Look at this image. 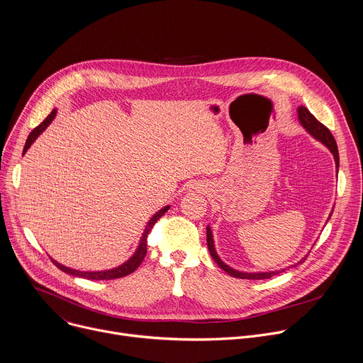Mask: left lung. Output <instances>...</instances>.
<instances>
[{
  "label": "left lung",
  "mask_w": 363,
  "mask_h": 363,
  "mask_svg": "<svg viewBox=\"0 0 363 363\" xmlns=\"http://www.w3.org/2000/svg\"><path fill=\"white\" fill-rule=\"evenodd\" d=\"M297 119H298L301 128H303L310 136L315 138L318 142H320L322 145H325V146L330 150V153L333 155L335 165H336V174H337V172H339V150H337L336 140H335V138L332 136L330 130H329L326 126H323V125H322L312 113H310L304 106H298V108H297ZM332 213H333V210L330 211L328 221L330 220ZM328 221H326V223H328ZM206 245H208L210 254H211V257L214 258V262H216L225 273H228L230 276L237 277V279L263 280V279H270V277H273V276H276V274H279V273H281V272L286 270V269H280V270H273V272H240V270L233 269L231 266H228L227 263H224V262L221 260V257L218 255V252H217V250H216L214 235H213V230H211L210 224H208V227H206ZM304 257H307V255H304ZM304 257L301 258L300 262H297L296 264H291L290 267H296V266L301 264V263L306 260Z\"/></svg>",
  "instance_id": "1"
}]
</instances>
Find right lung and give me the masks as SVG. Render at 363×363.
I'll use <instances>...</instances> for the list:
<instances>
[{
	"instance_id": "add662e5",
	"label": "right lung",
	"mask_w": 363,
	"mask_h": 363,
	"mask_svg": "<svg viewBox=\"0 0 363 363\" xmlns=\"http://www.w3.org/2000/svg\"><path fill=\"white\" fill-rule=\"evenodd\" d=\"M56 115H57V109H53V112H51V113L45 118V121H44L41 125H38V126L28 135L27 142H26V146H24V150H23V155L28 150V147L34 143V140L45 130V128H47L51 122L55 121ZM169 208H171V205H165V206H162V208H161L160 211H157V213H155V214L149 218V221H147V224L145 225V230H143V233H142V237H140V240H139V242H138V247H136V250L133 251V254L128 258V260H126L125 263H122V264H119V266H116V267H113V269L99 270V272H83V270H76V269L63 266L62 263L53 260V258H51V262H53L62 272H65V273H67V274H70V276H74V277H82V279H89V280H112V279L125 277V276L133 273V272L139 267V264L142 263V260H143L145 255H146V237H147L150 228L153 227V224L157 223Z\"/></svg>"
}]
</instances>
